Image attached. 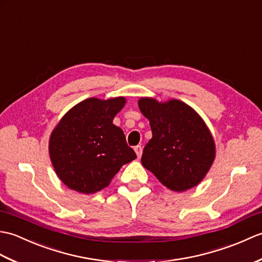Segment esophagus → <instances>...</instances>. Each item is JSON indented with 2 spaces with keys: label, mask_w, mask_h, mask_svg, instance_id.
<instances>
[{
  "label": "esophagus",
  "mask_w": 262,
  "mask_h": 262,
  "mask_svg": "<svg viewBox=\"0 0 262 262\" xmlns=\"http://www.w3.org/2000/svg\"><path fill=\"white\" fill-rule=\"evenodd\" d=\"M135 153H136V155H137V158H141L142 157V153H143V148H142V146L141 145H137V146H135Z\"/></svg>",
  "instance_id": "obj_1"
}]
</instances>
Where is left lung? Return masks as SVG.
Returning <instances> with one entry per match:
<instances>
[{
    "instance_id": "8db88e82",
    "label": "left lung",
    "mask_w": 262,
    "mask_h": 262,
    "mask_svg": "<svg viewBox=\"0 0 262 262\" xmlns=\"http://www.w3.org/2000/svg\"><path fill=\"white\" fill-rule=\"evenodd\" d=\"M138 108L152 129L142 155L144 168L172 191H186L199 185L216 155L215 141L204 119L177 99L160 102L141 98Z\"/></svg>"
}]
</instances>
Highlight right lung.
I'll return each mask as SVG.
<instances>
[{"label":"right lung","instance_id":"right-lung-1","mask_svg":"<svg viewBox=\"0 0 262 262\" xmlns=\"http://www.w3.org/2000/svg\"><path fill=\"white\" fill-rule=\"evenodd\" d=\"M124 97L89 98L58 121L49 137V158L59 180L90 194L108 187L117 172L136 159L121 128L113 124L125 107Z\"/></svg>","mask_w":262,"mask_h":262}]
</instances>
